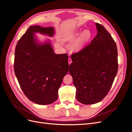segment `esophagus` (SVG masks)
Segmentation results:
<instances>
[{"label": "esophagus", "mask_w": 132, "mask_h": 132, "mask_svg": "<svg viewBox=\"0 0 132 132\" xmlns=\"http://www.w3.org/2000/svg\"><path fill=\"white\" fill-rule=\"evenodd\" d=\"M72 62V61H71V59L70 58H68V63H69V65H70V64Z\"/></svg>", "instance_id": "esophagus-1"}]
</instances>
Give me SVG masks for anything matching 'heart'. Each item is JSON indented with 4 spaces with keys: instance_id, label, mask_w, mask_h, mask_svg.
<instances>
[{
    "instance_id": "obj_1",
    "label": "heart",
    "mask_w": 132,
    "mask_h": 132,
    "mask_svg": "<svg viewBox=\"0 0 132 132\" xmlns=\"http://www.w3.org/2000/svg\"><path fill=\"white\" fill-rule=\"evenodd\" d=\"M92 36L91 32L89 30L83 31L79 35V36L75 39L71 44L70 50L73 52H79L84 48L86 44L90 41ZM69 38V37H66L65 39Z\"/></svg>"
}]
</instances>
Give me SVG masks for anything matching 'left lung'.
<instances>
[{"instance_id":"obj_1","label":"left lung","mask_w":132,"mask_h":132,"mask_svg":"<svg viewBox=\"0 0 132 132\" xmlns=\"http://www.w3.org/2000/svg\"><path fill=\"white\" fill-rule=\"evenodd\" d=\"M97 33L91 43L71 55L69 73L76 87V97L84 105L96 103L112 85L118 70L117 46L102 25L96 23Z\"/></svg>"}]
</instances>
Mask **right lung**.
<instances>
[{
    "mask_svg": "<svg viewBox=\"0 0 132 132\" xmlns=\"http://www.w3.org/2000/svg\"><path fill=\"white\" fill-rule=\"evenodd\" d=\"M35 33L53 37V27L31 26L15 48L14 71L23 93L38 105L53 103L69 70L67 54L54 53L51 41L38 42Z\"/></svg>",
    "mask_w": 132,
    "mask_h": 132,
    "instance_id": "1",
    "label": "right lung"
}]
</instances>
